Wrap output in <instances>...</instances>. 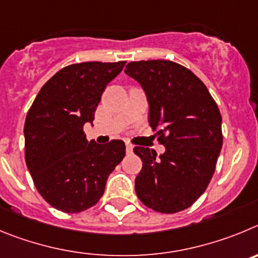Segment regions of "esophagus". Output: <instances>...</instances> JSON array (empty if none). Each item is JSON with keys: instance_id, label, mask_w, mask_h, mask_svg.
<instances>
[{"instance_id": "esophagus-1", "label": "esophagus", "mask_w": 258, "mask_h": 258, "mask_svg": "<svg viewBox=\"0 0 258 258\" xmlns=\"http://www.w3.org/2000/svg\"><path fill=\"white\" fill-rule=\"evenodd\" d=\"M132 152H134V145L130 143H126V153L127 154H132Z\"/></svg>"}]
</instances>
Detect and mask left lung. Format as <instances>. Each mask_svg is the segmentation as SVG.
I'll list each match as a JSON object with an SVG mask.
<instances>
[{"label": "left lung", "mask_w": 258, "mask_h": 258, "mask_svg": "<svg viewBox=\"0 0 258 258\" xmlns=\"http://www.w3.org/2000/svg\"><path fill=\"white\" fill-rule=\"evenodd\" d=\"M149 104V123L166 152L157 155L135 146L143 168L135 190L146 207L176 213L206 191L222 148V118L204 83L191 71L169 60L128 62Z\"/></svg>", "instance_id": "obj_1"}]
</instances>
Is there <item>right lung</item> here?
Returning a JSON list of instances; mask_svg holds the SVG:
<instances>
[{
  "mask_svg": "<svg viewBox=\"0 0 258 258\" xmlns=\"http://www.w3.org/2000/svg\"><path fill=\"white\" fill-rule=\"evenodd\" d=\"M126 61H87L66 67L39 90L24 124L25 162L42 198L56 210L77 213L92 207L106 180L126 155L122 140L89 143L101 95Z\"/></svg>",
  "mask_w": 258,
  "mask_h": 258,
  "instance_id": "right-lung-1",
  "label": "right lung"
}]
</instances>
